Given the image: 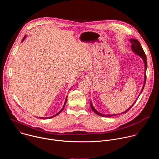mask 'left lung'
I'll return each mask as SVG.
<instances>
[{
	"label": "left lung",
	"mask_w": 159,
	"mask_h": 159,
	"mask_svg": "<svg viewBox=\"0 0 159 159\" xmlns=\"http://www.w3.org/2000/svg\"><path fill=\"white\" fill-rule=\"evenodd\" d=\"M129 41H130V43H131V50H132V51L135 53V54H137V55H139V56H140L142 59H143V62H144V64H145V75H144V84H143V87H142V90H141V92L140 93V94H141V93H142V91H143V88H144V87H145V82H146V79H147V76H146V71H147V57H146V55H145V52H144V51H143V48H142V46H141V44H140V42L137 40V39H129ZM140 94H139V96H140ZM139 97H138V98H139ZM137 100H136L133 103V104L127 109V110H126L125 111H124V112H121V114H123V113H125V112H126L128 110H129L131 107H132V106L134 104V103L137 102ZM90 107H91V109H92V110L96 113V115H99V116H102V117H111V116H116V115H104V114H102V113H101V112H98L94 107H93V104H92V102H90ZM121 114H118V115H121Z\"/></svg>",
	"instance_id": "left-lung-1"
}]
</instances>
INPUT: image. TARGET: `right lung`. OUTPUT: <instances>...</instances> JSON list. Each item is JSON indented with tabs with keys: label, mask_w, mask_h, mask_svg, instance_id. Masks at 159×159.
<instances>
[{
	"label": "right lung",
	"mask_w": 159,
	"mask_h": 159,
	"mask_svg": "<svg viewBox=\"0 0 159 159\" xmlns=\"http://www.w3.org/2000/svg\"><path fill=\"white\" fill-rule=\"evenodd\" d=\"M26 38V36H25V37L23 38V39H22V41H24L25 40V39ZM67 97L68 96H66V99H65V103H64V104H63V107L61 108V109L57 113V114H56L55 115H54V116H50V117H48V118H53V117H55V116H57L58 115H59L60 114V113L63 110V109H64V107H65V104H66V100H67Z\"/></svg>",
	"instance_id": "1"
}]
</instances>
